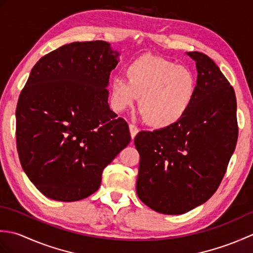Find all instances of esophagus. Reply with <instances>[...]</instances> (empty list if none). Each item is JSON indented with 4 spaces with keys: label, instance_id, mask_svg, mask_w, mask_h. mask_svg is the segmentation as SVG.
I'll list each match as a JSON object with an SVG mask.
<instances>
[{
    "label": "esophagus",
    "instance_id": "esophagus-1",
    "mask_svg": "<svg viewBox=\"0 0 253 253\" xmlns=\"http://www.w3.org/2000/svg\"><path fill=\"white\" fill-rule=\"evenodd\" d=\"M129 130H130V135H131V138H132V139L136 137V135H137L138 131H139L137 126L133 125V124H129Z\"/></svg>",
    "mask_w": 253,
    "mask_h": 253
}]
</instances>
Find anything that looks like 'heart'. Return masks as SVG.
Returning a JSON list of instances; mask_svg holds the SVG:
<instances>
[{
    "instance_id": "b5f03b06",
    "label": "heart",
    "mask_w": 253,
    "mask_h": 253,
    "mask_svg": "<svg viewBox=\"0 0 253 253\" xmlns=\"http://www.w3.org/2000/svg\"><path fill=\"white\" fill-rule=\"evenodd\" d=\"M126 77L111 82L114 110L123 112L139 98V111L157 128L175 125L189 112L196 100L198 82L190 69L163 57L143 54L126 68Z\"/></svg>"
}]
</instances>
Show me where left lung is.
Returning a JSON list of instances; mask_svg holds the SVG:
<instances>
[{
  "label": "left lung",
  "instance_id": "8db88e82",
  "mask_svg": "<svg viewBox=\"0 0 253 253\" xmlns=\"http://www.w3.org/2000/svg\"><path fill=\"white\" fill-rule=\"evenodd\" d=\"M198 91L187 115L175 125L140 131L136 190L150 209L178 215L208 201L221 184L238 138L234 88L218 66L200 52Z\"/></svg>",
  "mask_w": 253,
  "mask_h": 253
}]
</instances>
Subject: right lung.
<instances>
[{"label":"right lung","mask_w":253,"mask_h":253,"mask_svg":"<svg viewBox=\"0 0 253 253\" xmlns=\"http://www.w3.org/2000/svg\"><path fill=\"white\" fill-rule=\"evenodd\" d=\"M118 61L105 41L73 42L41 57L21 90L16 109L20 164L52 200L92 195L102 171L130 142L128 124L107 103Z\"/></svg>","instance_id":"obj_1"}]
</instances>
